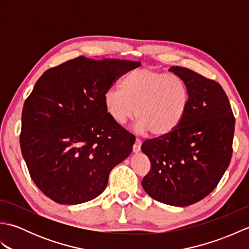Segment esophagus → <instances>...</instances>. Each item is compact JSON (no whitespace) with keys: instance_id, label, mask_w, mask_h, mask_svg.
I'll list each match as a JSON object with an SVG mask.
<instances>
[{"instance_id":"obj_1","label":"esophagus","mask_w":249,"mask_h":249,"mask_svg":"<svg viewBox=\"0 0 249 249\" xmlns=\"http://www.w3.org/2000/svg\"><path fill=\"white\" fill-rule=\"evenodd\" d=\"M140 150H141V141L139 139H137L134 146H133V151H134V153H138V152H140Z\"/></svg>"}]
</instances>
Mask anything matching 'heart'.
<instances>
[{
  "label": "heart",
  "instance_id": "b5f03b06",
  "mask_svg": "<svg viewBox=\"0 0 249 249\" xmlns=\"http://www.w3.org/2000/svg\"><path fill=\"white\" fill-rule=\"evenodd\" d=\"M120 88L104 94L106 112L116 124H124L136 109V128L141 134L166 137L179 127L187 113L189 91L176 75L138 68L126 75Z\"/></svg>",
  "mask_w": 249,
  "mask_h": 249
}]
</instances>
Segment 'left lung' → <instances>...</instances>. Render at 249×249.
I'll return each instance as SVG.
<instances>
[{
    "mask_svg": "<svg viewBox=\"0 0 249 249\" xmlns=\"http://www.w3.org/2000/svg\"><path fill=\"white\" fill-rule=\"evenodd\" d=\"M169 71L187 86L188 110L172 134L142 143L151 161L142 187L161 203L187 206L212 193L223 178L232 156L235 119L218 82L185 67Z\"/></svg>",
    "mask_w": 249,
    "mask_h": 249,
    "instance_id": "obj_1",
    "label": "left lung"
}]
</instances>
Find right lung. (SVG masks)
<instances>
[{"instance_id": "right-lung-1", "label": "right lung", "mask_w": 249, "mask_h": 249, "mask_svg": "<svg viewBox=\"0 0 249 249\" xmlns=\"http://www.w3.org/2000/svg\"><path fill=\"white\" fill-rule=\"evenodd\" d=\"M140 62L79 56L46 71L22 110L20 146L30 176L60 204L93 200L135 143L106 112L104 94Z\"/></svg>"}]
</instances>
